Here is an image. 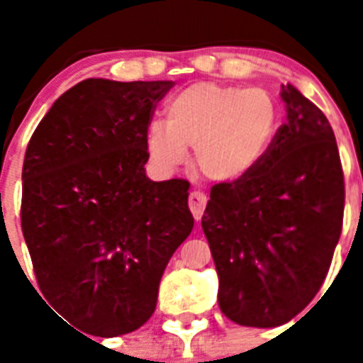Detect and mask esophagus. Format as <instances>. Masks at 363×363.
<instances>
[{"mask_svg": "<svg viewBox=\"0 0 363 363\" xmlns=\"http://www.w3.org/2000/svg\"><path fill=\"white\" fill-rule=\"evenodd\" d=\"M205 207H207V194L201 191H192L189 194V209H191L192 216L201 220Z\"/></svg>", "mask_w": 363, "mask_h": 363, "instance_id": "esophagus-1", "label": "esophagus"}]
</instances>
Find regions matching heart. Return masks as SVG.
Here are the masks:
<instances>
[{"mask_svg": "<svg viewBox=\"0 0 363 363\" xmlns=\"http://www.w3.org/2000/svg\"><path fill=\"white\" fill-rule=\"evenodd\" d=\"M280 127L277 99L264 89L194 83L165 104V123L147 127L150 160L172 171L194 160L214 182H238L251 174L271 150Z\"/></svg>", "mask_w": 363, "mask_h": 363, "instance_id": "heart-1", "label": "heart"}]
</instances>
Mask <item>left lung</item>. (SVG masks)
<instances>
[{
    "label": "left lung",
    "mask_w": 363,
    "mask_h": 363,
    "mask_svg": "<svg viewBox=\"0 0 363 363\" xmlns=\"http://www.w3.org/2000/svg\"><path fill=\"white\" fill-rule=\"evenodd\" d=\"M287 121L249 176L211 189L201 229L221 313L238 325L278 327L322 287L344 221V172L325 114L291 83Z\"/></svg>",
    "instance_id": "obj_1"
}]
</instances>
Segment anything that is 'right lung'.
Listing matches in <instances>:
<instances>
[{
	"mask_svg": "<svg viewBox=\"0 0 363 363\" xmlns=\"http://www.w3.org/2000/svg\"><path fill=\"white\" fill-rule=\"evenodd\" d=\"M172 82L89 78L28 142L21 229L41 293L101 338L152 316L162 274L194 227L187 179L145 174L147 127Z\"/></svg>",
	"mask_w": 363,
	"mask_h": 363,
	"instance_id": "obj_1",
	"label": "right lung"
}]
</instances>
